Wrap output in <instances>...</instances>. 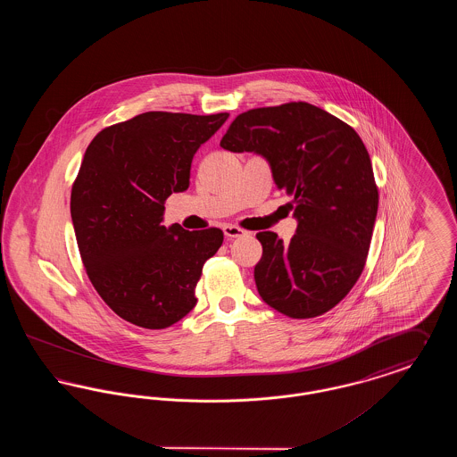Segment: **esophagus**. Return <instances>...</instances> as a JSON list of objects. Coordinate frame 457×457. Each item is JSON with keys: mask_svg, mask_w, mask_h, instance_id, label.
Listing matches in <instances>:
<instances>
[{"mask_svg": "<svg viewBox=\"0 0 457 457\" xmlns=\"http://www.w3.org/2000/svg\"><path fill=\"white\" fill-rule=\"evenodd\" d=\"M222 231H224V235H226L228 238H241V237H246V235H248V231H245L243 228L235 226V224H224V226H222Z\"/></svg>", "mask_w": 457, "mask_h": 457, "instance_id": "1", "label": "esophagus"}]
</instances>
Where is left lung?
Masks as SVG:
<instances>
[{"instance_id": "left-lung-1", "label": "left lung", "mask_w": 457, "mask_h": 457, "mask_svg": "<svg viewBox=\"0 0 457 457\" xmlns=\"http://www.w3.org/2000/svg\"><path fill=\"white\" fill-rule=\"evenodd\" d=\"M220 147L262 154L298 219L283 243L261 231L255 284L262 300L291 319H313L339 303L367 263L378 188L369 151L348 123L308 103L250 109Z\"/></svg>"}]
</instances>
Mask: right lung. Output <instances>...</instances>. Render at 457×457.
<instances>
[{
  "label": "right lung",
  "instance_id": "obj_1",
  "mask_svg": "<svg viewBox=\"0 0 457 457\" xmlns=\"http://www.w3.org/2000/svg\"><path fill=\"white\" fill-rule=\"evenodd\" d=\"M228 116L149 111L99 131L86 151L70 198L79 252L99 296L133 326L166 328L195 306L202 267L224 235L161 222Z\"/></svg>",
  "mask_w": 457,
  "mask_h": 457
}]
</instances>
